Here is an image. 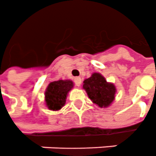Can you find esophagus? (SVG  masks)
Listing matches in <instances>:
<instances>
[{
    "instance_id": "esophagus-1",
    "label": "esophagus",
    "mask_w": 156,
    "mask_h": 156,
    "mask_svg": "<svg viewBox=\"0 0 156 156\" xmlns=\"http://www.w3.org/2000/svg\"><path fill=\"white\" fill-rule=\"evenodd\" d=\"M74 83H75V85L77 87H80L81 83H82V79H81V78L77 77V78H74Z\"/></svg>"
}]
</instances>
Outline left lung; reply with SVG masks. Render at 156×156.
Instances as JSON below:
<instances>
[{"label":"left lung","instance_id":"1","mask_svg":"<svg viewBox=\"0 0 156 156\" xmlns=\"http://www.w3.org/2000/svg\"><path fill=\"white\" fill-rule=\"evenodd\" d=\"M83 87L91 101L100 108L108 107L115 99L116 87L113 84L107 83L100 73H94L90 78L84 80Z\"/></svg>","mask_w":156,"mask_h":156}]
</instances>
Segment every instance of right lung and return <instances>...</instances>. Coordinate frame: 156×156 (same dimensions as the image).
I'll return each mask as SVG.
<instances>
[{"label":"right lung","mask_w":156,"mask_h":156,"mask_svg":"<svg viewBox=\"0 0 156 156\" xmlns=\"http://www.w3.org/2000/svg\"><path fill=\"white\" fill-rule=\"evenodd\" d=\"M69 80H58L50 83L45 91V101L48 108L56 111L65 105L67 93L73 87Z\"/></svg>","instance_id":"1"}]
</instances>
